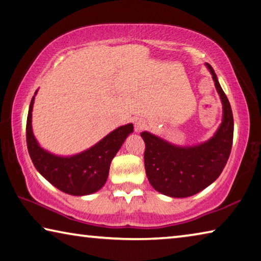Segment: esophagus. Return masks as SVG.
I'll return each instance as SVG.
<instances>
[{
    "instance_id": "esophagus-1",
    "label": "esophagus",
    "mask_w": 261,
    "mask_h": 261,
    "mask_svg": "<svg viewBox=\"0 0 261 261\" xmlns=\"http://www.w3.org/2000/svg\"><path fill=\"white\" fill-rule=\"evenodd\" d=\"M144 126H146V123H144L143 120H141V119H139V120H136L134 122V129H135V132H140Z\"/></svg>"
}]
</instances>
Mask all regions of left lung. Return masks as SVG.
<instances>
[{
	"label": "left lung",
	"mask_w": 261,
	"mask_h": 261,
	"mask_svg": "<svg viewBox=\"0 0 261 261\" xmlns=\"http://www.w3.org/2000/svg\"><path fill=\"white\" fill-rule=\"evenodd\" d=\"M223 105V118L213 138L192 147H179L148 132L141 136L146 143L144 168L150 185L172 198L194 195L214 182L230 156L233 139V117L214 69L206 63Z\"/></svg>",
	"instance_id": "8db88e82"
}]
</instances>
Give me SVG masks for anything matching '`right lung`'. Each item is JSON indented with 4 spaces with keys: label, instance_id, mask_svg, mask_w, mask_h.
I'll use <instances>...</instances> for the list:
<instances>
[{
    "label": "right lung",
    "instance_id": "right-lung-1",
    "mask_svg": "<svg viewBox=\"0 0 261 261\" xmlns=\"http://www.w3.org/2000/svg\"><path fill=\"white\" fill-rule=\"evenodd\" d=\"M34 96L29 108L27 143L30 157L38 172L67 194L82 196L99 191L108 180L111 162L123 141L133 132V125L127 123L118 127L93 147L74 156H57L42 149L33 135L31 123Z\"/></svg>",
    "mask_w": 261,
    "mask_h": 261
}]
</instances>
